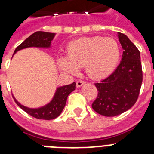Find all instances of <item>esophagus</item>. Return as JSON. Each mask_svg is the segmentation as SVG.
Segmentation results:
<instances>
[{
    "mask_svg": "<svg viewBox=\"0 0 154 154\" xmlns=\"http://www.w3.org/2000/svg\"><path fill=\"white\" fill-rule=\"evenodd\" d=\"M84 83H85V82H84L83 81H81V80H79V81H77L76 82V86L78 87H81L82 85H84Z\"/></svg>",
    "mask_w": 154,
    "mask_h": 154,
    "instance_id": "1",
    "label": "esophagus"
}]
</instances>
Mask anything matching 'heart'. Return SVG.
<instances>
[{
	"label": "heart",
	"instance_id": "b5f03b06",
	"mask_svg": "<svg viewBox=\"0 0 154 154\" xmlns=\"http://www.w3.org/2000/svg\"><path fill=\"white\" fill-rule=\"evenodd\" d=\"M120 49L112 38L83 37L71 42L67 57H59L58 65L65 73L75 75L79 68L92 79H102L112 74L118 65Z\"/></svg>",
	"mask_w": 154,
	"mask_h": 154
}]
</instances>
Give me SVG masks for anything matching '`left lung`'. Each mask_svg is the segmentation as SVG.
<instances>
[{
	"instance_id": "8db88e82",
	"label": "left lung",
	"mask_w": 154,
	"mask_h": 154,
	"mask_svg": "<svg viewBox=\"0 0 154 154\" xmlns=\"http://www.w3.org/2000/svg\"><path fill=\"white\" fill-rule=\"evenodd\" d=\"M122 60L107 78L96 83L98 96L92 107L104 116H116L130 109L138 99L143 81L140 53L128 37L118 32Z\"/></svg>"
}]
</instances>
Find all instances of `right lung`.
Here are the masks:
<instances>
[{
  "mask_svg": "<svg viewBox=\"0 0 154 154\" xmlns=\"http://www.w3.org/2000/svg\"><path fill=\"white\" fill-rule=\"evenodd\" d=\"M55 36V33L50 32H45V31H36L31 35H30L28 38H26L19 46L16 48L14 54L17 51H20L24 48L31 47L35 48H49L52 40ZM75 82L70 84V85H63L58 87L56 89L55 95L53 96L51 101L49 103L46 104L44 106L40 108L32 109L24 106L21 103L17 101V99L14 97V99L17 105L21 109H22L24 112L31 115V116L38 119H53L58 117L62 113V110L66 104L67 98L71 92L75 89Z\"/></svg>",
  "mask_w": 154,
  "mask_h": 154,
  "instance_id": "right-lung-1",
  "label": "right lung"
}]
</instances>
